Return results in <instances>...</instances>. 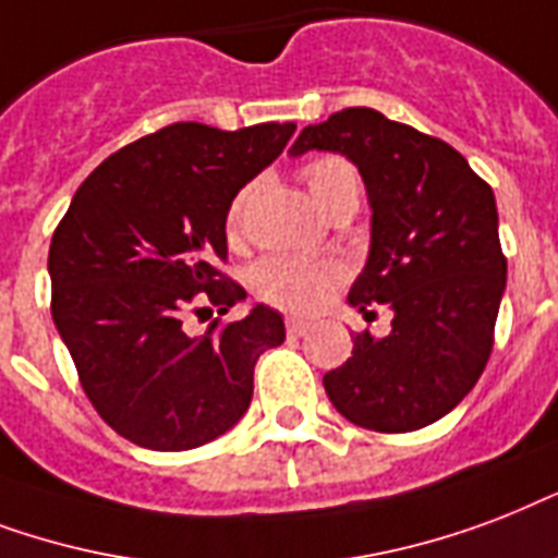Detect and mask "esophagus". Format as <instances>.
I'll return each instance as SVG.
<instances>
[{
	"label": "esophagus",
	"mask_w": 558,
	"mask_h": 558,
	"mask_svg": "<svg viewBox=\"0 0 558 558\" xmlns=\"http://www.w3.org/2000/svg\"><path fill=\"white\" fill-rule=\"evenodd\" d=\"M308 319H300V317H288L284 319V328H288V335H305L308 331Z\"/></svg>",
	"instance_id": "esophagus-1"
}]
</instances>
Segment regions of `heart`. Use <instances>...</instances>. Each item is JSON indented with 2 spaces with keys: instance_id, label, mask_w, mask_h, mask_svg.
Instances as JSON below:
<instances>
[{
  "instance_id": "heart-1",
  "label": "heart",
  "mask_w": 558,
  "mask_h": 558,
  "mask_svg": "<svg viewBox=\"0 0 558 558\" xmlns=\"http://www.w3.org/2000/svg\"><path fill=\"white\" fill-rule=\"evenodd\" d=\"M302 183L308 185L319 209L331 215L335 206L347 201L357 203L361 177L355 166L343 157H319L302 168ZM250 206V185L232 197L227 209V235L239 239L244 230V215ZM343 282V267L338 262H305L291 256H267L250 270V288L258 300L284 311H314Z\"/></svg>"
}]
</instances>
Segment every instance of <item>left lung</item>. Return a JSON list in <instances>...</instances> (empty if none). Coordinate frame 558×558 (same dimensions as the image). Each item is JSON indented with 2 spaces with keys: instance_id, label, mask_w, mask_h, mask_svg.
Masks as SVG:
<instances>
[{
  "instance_id": "left-lung-1",
  "label": "left lung",
  "mask_w": 558,
  "mask_h": 558,
  "mask_svg": "<svg viewBox=\"0 0 558 558\" xmlns=\"http://www.w3.org/2000/svg\"><path fill=\"white\" fill-rule=\"evenodd\" d=\"M338 150L357 166L373 206V247L349 302L390 305L392 331L355 335L326 373L331 404L361 427L408 434L469 396L495 343L507 288L492 185L448 142L349 107L311 124L291 154Z\"/></svg>"
}]
</instances>
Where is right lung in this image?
<instances>
[{"label":"right lung","mask_w":558,"mask_h":558,"mask_svg":"<svg viewBox=\"0 0 558 558\" xmlns=\"http://www.w3.org/2000/svg\"><path fill=\"white\" fill-rule=\"evenodd\" d=\"M296 124L241 131L177 122L107 157L51 235V317L77 381L116 434L150 451H189L250 408L258 355L284 340L274 308L211 319L185 314L244 300L220 270L227 209L274 162Z\"/></svg>","instance_id":"add662e5"}]
</instances>
